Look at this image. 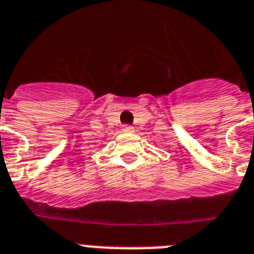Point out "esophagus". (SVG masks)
<instances>
[{
    "label": "esophagus",
    "instance_id": "1",
    "mask_svg": "<svg viewBox=\"0 0 254 254\" xmlns=\"http://www.w3.org/2000/svg\"><path fill=\"white\" fill-rule=\"evenodd\" d=\"M124 131H133V127H129V125H124Z\"/></svg>",
    "mask_w": 254,
    "mask_h": 254
}]
</instances>
